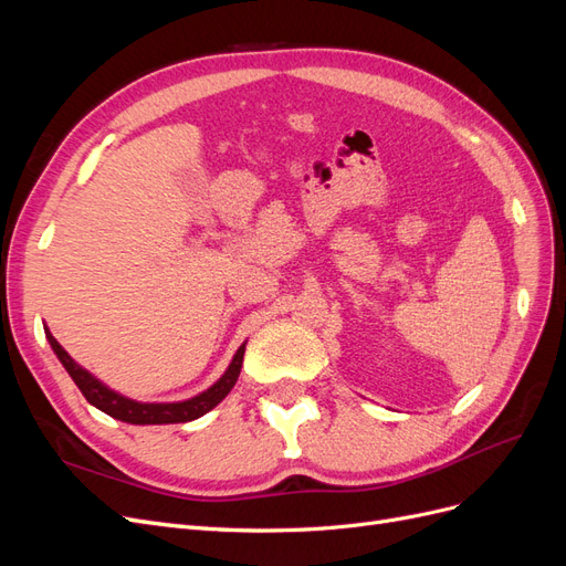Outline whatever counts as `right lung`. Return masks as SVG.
I'll use <instances>...</instances> for the list:
<instances>
[{"label": "right lung", "mask_w": 566, "mask_h": 566, "mask_svg": "<svg viewBox=\"0 0 566 566\" xmlns=\"http://www.w3.org/2000/svg\"><path fill=\"white\" fill-rule=\"evenodd\" d=\"M46 339L51 349L59 356V361L63 364V368L71 375L73 382L80 387V391L84 394V399H87L92 406H96L98 410H104L106 416L115 418V420H123L129 424H167V422H188V420H196L200 416L208 413L217 403H221L227 399V394L233 389V385L238 382V375H241L243 368V356H245V345L248 339L243 342L238 352L233 354L229 368L224 370L221 378L208 387L205 391L196 394L191 399H184V401H136L125 397V394H119L115 389H111L108 385L101 382L98 378L82 368L75 358L67 354L56 337L49 333V328L44 331Z\"/></svg>", "instance_id": "obj_1"}]
</instances>
